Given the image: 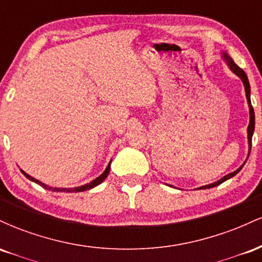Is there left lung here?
Returning <instances> with one entry per match:
<instances>
[{
    "label": "left lung",
    "instance_id": "8db88e82",
    "mask_svg": "<svg viewBox=\"0 0 262 262\" xmlns=\"http://www.w3.org/2000/svg\"><path fill=\"white\" fill-rule=\"evenodd\" d=\"M223 56H224V60H225V61H227V64L229 65L230 70L233 71V73L235 74V75H237V76H239L240 79H242L243 83H244V87H245L246 100H248V103H249V111H250V122H249V127H248L249 151H250V150H251V139H252V134H254V129H255V113H254V108H252V106H251V101H250V83H249L248 76H246V74L244 73V70H243V69H240L239 66H237V65L235 64V62L233 61V59H231L230 56L228 55L227 53H224V54H223ZM249 154H250V152H249ZM248 158H249V156H248ZM245 162H246V161H245ZM245 162H244V164L242 165V166L239 167V169L234 171V172H231V173H229V175H227V176L222 177V179L219 180V181H217V182H213V183H210V185L202 186V187H200V188H198V189H201V188H212V187H215V186L221 185V183H223L224 181H227V180L231 179V177H233V176H235L236 173L239 172V171L243 169V166H244V165H245Z\"/></svg>",
    "mask_w": 262,
    "mask_h": 262
}]
</instances>
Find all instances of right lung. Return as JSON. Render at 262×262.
<instances>
[{"mask_svg":"<svg viewBox=\"0 0 262 262\" xmlns=\"http://www.w3.org/2000/svg\"><path fill=\"white\" fill-rule=\"evenodd\" d=\"M110 169H111V162H110V164H108V166L106 167V170H104V172L102 173V175L98 176L97 179H95V180H93V181H91L90 183H86V185L79 186V187H75V188H58V187L52 188V187H49V186L45 185V183H41L40 181H38V180H35L34 177L29 176L28 173L25 172V171H22V173L27 177V179L31 180V181H33V182L38 183L39 186H41V187H44L45 189H52V191H55V192H82V191H87V189L95 187V186L100 185L101 182H103L104 179H106V177L108 176V173H110Z\"/></svg>","mask_w":262,"mask_h":262,"instance_id":"1","label":"right lung"}]
</instances>
